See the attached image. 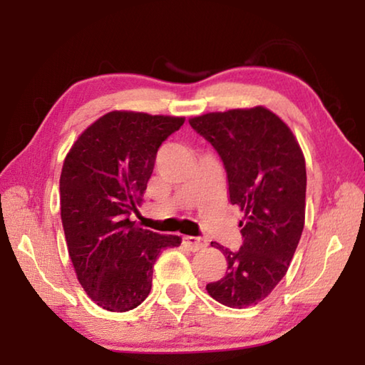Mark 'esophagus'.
<instances>
[{
  "label": "esophagus",
  "mask_w": 365,
  "mask_h": 365,
  "mask_svg": "<svg viewBox=\"0 0 365 365\" xmlns=\"http://www.w3.org/2000/svg\"><path fill=\"white\" fill-rule=\"evenodd\" d=\"M183 245L188 246L191 251H200L202 248H206L207 242L205 238L201 237H188V235H185L183 237Z\"/></svg>",
  "instance_id": "esophagus-1"
}]
</instances>
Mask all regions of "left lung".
I'll use <instances>...</instances> for the list:
<instances>
[{"mask_svg": "<svg viewBox=\"0 0 365 365\" xmlns=\"http://www.w3.org/2000/svg\"><path fill=\"white\" fill-rule=\"evenodd\" d=\"M224 163L230 202L245 212L243 245L224 252L227 272L206 289L227 307L256 306L285 277L306 215V160L298 140L264 106L207 113L188 120Z\"/></svg>", "mask_w": 365, "mask_h": 365, "instance_id": "obj_1", "label": "left lung"}]
</instances>
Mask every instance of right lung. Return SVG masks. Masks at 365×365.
Returning a JSON list of instances; mask_svg holds the SVG:
<instances>
[{
	"label": "right lung",
	"instance_id": "right-lung-1",
	"mask_svg": "<svg viewBox=\"0 0 365 365\" xmlns=\"http://www.w3.org/2000/svg\"><path fill=\"white\" fill-rule=\"evenodd\" d=\"M185 117L113 110L95 120L67 153L59 178L61 219L77 279L98 306L125 312L151 292L159 252L182 243L130 220L163 141Z\"/></svg>",
	"mask_w": 365,
	"mask_h": 365
}]
</instances>
